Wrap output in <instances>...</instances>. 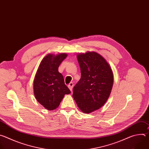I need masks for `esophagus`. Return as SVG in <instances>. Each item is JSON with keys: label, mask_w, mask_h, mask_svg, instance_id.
I'll return each mask as SVG.
<instances>
[{"label": "esophagus", "mask_w": 149, "mask_h": 149, "mask_svg": "<svg viewBox=\"0 0 149 149\" xmlns=\"http://www.w3.org/2000/svg\"><path fill=\"white\" fill-rule=\"evenodd\" d=\"M73 86H74V84L72 82H70L69 84H68V88H70V90H71V91H72V88H73Z\"/></svg>", "instance_id": "obj_1"}]
</instances>
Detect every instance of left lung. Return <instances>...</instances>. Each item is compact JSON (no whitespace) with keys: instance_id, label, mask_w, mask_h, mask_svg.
<instances>
[{"instance_id":"1","label":"left lung","mask_w":149,"mask_h":149,"mask_svg":"<svg viewBox=\"0 0 149 149\" xmlns=\"http://www.w3.org/2000/svg\"><path fill=\"white\" fill-rule=\"evenodd\" d=\"M79 81L73 88L72 97L85 113L95 111L105 103L113 85V74L105 59L95 52L79 54Z\"/></svg>"}]
</instances>
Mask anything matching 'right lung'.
Segmentation results:
<instances>
[{
	"instance_id": "1",
	"label": "right lung",
	"mask_w": 149,
	"mask_h": 149,
	"mask_svg": "<svg viewBox=\"0 0 149 149\" xmlns=\"http://www.w3.org/2000/svg\"><path fill=\"white\" fill-rule=\"evenodd\" d=\"M67 56L66 54L48 55L41 61L35 75V97L48 110L56 109L64 95L71 93L62 75L58 72L59 65Z\"/></svg>"
}]
</instances>
